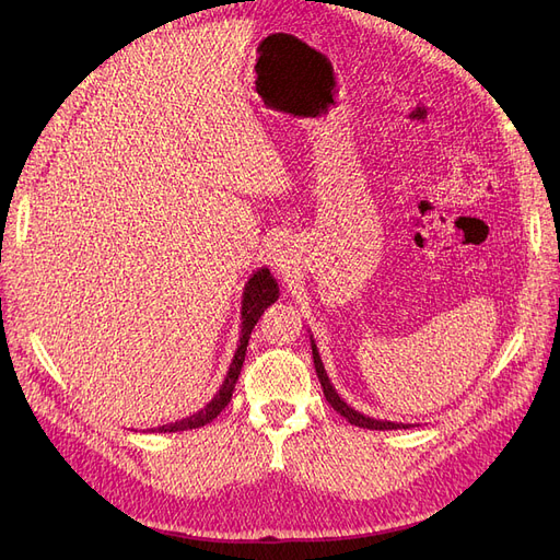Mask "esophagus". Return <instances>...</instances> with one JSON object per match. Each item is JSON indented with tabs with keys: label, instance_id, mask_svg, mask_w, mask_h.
Instances as JSON below:
<instances>
[{
	"label": "esophagus",
	"instance_id": "obj_1",
	"mask_svg": "<svg viewBox=\"0 0 560 560\" xmlns=\"http://www.w3.org/2000/svg\"><path fill=\"white\" fill-rule=\"evenodd\" d=\"M276 261H282V259H276Z\"/></svg>",
	"mask_w": 560,
	"mask_h": 560
}]
</instances>
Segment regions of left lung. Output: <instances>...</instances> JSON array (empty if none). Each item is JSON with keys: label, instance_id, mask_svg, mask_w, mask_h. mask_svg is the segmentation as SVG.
<instances>
[{"label": "left lung", "instance_id": "left-lung-1", "mask_svg": "<svg viewBox=\"0 0 560 560\" xmlns=\"http://www.w3.org/2000/svg\"><path fill=\"white\" fill-rule=\"evenodd\" d=\"M311 348H313V362H315L317 378H319V383H322V393H325L327 401L334 406V411L341 413V416L350 422V425L366 428V430H397V428H409V425H404V422L376 420V418H369V416H364V413H360V411H354L352 406H348L341 397H338V393L334 389V385H331V381H329V376H327V371H325V364H322V360H319V352H317V346H315V341H313V336H311Z\"/></svg>", "mask_w": 560, "mask_h": 560}]
</instances>
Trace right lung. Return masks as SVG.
I'll return each mask as SVG.
<instances>
[{"instance_id":"right-lung-1","label":"right lung","mask_w":560,"mask_h":560,"mask_svg":"<svg viewBox=\"0 0 560 560\" xmlns=\"http://www.w3.org/2000/svg\"><path fill=\"white\" fill-rule=\"evenodd\" d=\"M278 296H280L278 282H276L273 276H270V270L264 268V266L254 270L252 278H249L247 284H245V290H243L241 341H238V350H235V354H233L231 366H229V374H226L222 387H219V393L212 397L210 404L202 406V409H200L198 413L186 416V418L175 420V422H167V425L151 428L149 432L165 434V432L196 430V428L208 425V422H212L219 413H222V409H226V404L231 401V395H233V389H235V381H238L243 362H245V350H247V343H249V334H252L254 325H257V322H259V317L264 315V311L270 306V303H276Z\"/></svg>"}]
</instances>
